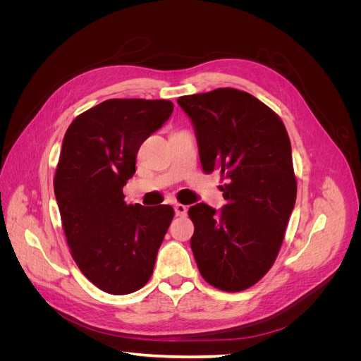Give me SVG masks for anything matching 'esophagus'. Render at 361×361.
<instances>
[{"label":"esophagus","instance_id":"1","mask_svg":"<svg viewBox=\"0 0 361 361\" xmlns=\"http://www.w3.org/2000/svg\"><path fill=\"white\" fill-rule=\"evenodd\" d=\"M187 211H188V207L185 204H182V203L174 204V212H176L178 216H185L187 215Z\"/></svg>","mask_w":361,"mask_h":361}]
</instances>
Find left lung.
I'll use <instances>...</instances> for the list:
<instances>
[{
  "label": "left lung",
  "mask_w": 361,
  "mask_h": 361,
  "mask_svg": "<svg viewBox=\"0 0 361 361\" xmlns=\"http://www.w3.org/2000/svg\"><path fill=\"white\" fill-rule=\"evenodd\" d=\"M178 104L197 133L203 171L226 180L220 214L204 203L188 211L195 264L211 286L245 290L274 265L297 199L288 130L268 105L232 87Z\"/></svg>",
  "instance_id": "left-lung-1"
}]
</instances>
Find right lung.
<instances>
[{
  "label": "right lung",
  "instance_id": "1",
  "mask_svg": "<svg viewBox=\"0 0 361 361\" xmlns=\"http://www.w3.org/2000/svg\"><path fill=\"white\" fill-rule=\"evenodd\" d=\"M166 99H108L73 118L54 176L61 226L80 271L106 293L143 288L174 216L169 204H128L141 143L171 116Z\"/></svg>",
  "mask_w": 361,
  "mask_h": 361
}]
</instances>
